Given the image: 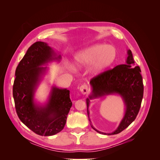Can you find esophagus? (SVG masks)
Instances as JSON below:
<instances>
[{
  "mask_svg": "<svg viewBox=\"0 0 160 160\" xmlns=\"http://www.w3.org/2000/svg\"><path fill=\"white\" fill-rule=\"evenodd\" d=\"M79 90H80V91L81 92V93L83 94V95H85V94H87V93H88V92H89L88 87V85H85V84L82 85L80 87Z\"/></svg>",
  "mask_w": 160,
  "mask_h": 160,
  "instance_id": "1",
  "label": "esophagus"
}]
</instances>
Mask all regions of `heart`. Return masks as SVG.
<instances>
[{
    "mask_svg": "<svg viewBox=\"0 0 160 160\" xmlns=\"http://www.w3.org/2000/svg\"><path fill=\"white\" fill-rule=\"evenodd\" d=\"M117 56L118 51L115 47L98 43L76 52L73 66L80 69L91 64L89 73L98 75L113 64Z\"/></svg>",
    "mask_w": 160,
    "mask_h": 160,
    "instance_id": "b5f03b06",
    "label": "heart"
}]
</instances>
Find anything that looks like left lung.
Here are the masks:
<instances>
[{
  "instance_id": "8db88e82",
  "label": "left lung",
  "mask_w": 160,
  "mask_h": 160,
  "mask_svg": "<svg viewBox=\"0 0 160 160\" xmlns=\"http://www.w3.org/2000/svg\"><path fill=\"white\" fill-rule=\"evenodd\" d=\"M125 63L115 67L92 79L90 81L91 92L86 99L88 114L91 128L103 135H115L127 128L136 118L141 106L143 95L142 77L139 66L135 62L131 50H128ZM111 94H118L122 98L125 105L124 115L115 131L111 133L101 132L92 125L89 119V103L91 100L105 98Z\"/></svg>"
}]
</instances>
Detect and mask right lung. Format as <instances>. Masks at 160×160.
<instances>
[{"label":"right lung","instance_id":"1","mask_svg":"<svg viewBox=\"0 0 160 160\" xmlns=\"http://www.w3.org/2000/svg\"><path fill=\"white\" fill-rule=\"evenodd\" d=\"M61 55L48 43L37 41L27 50L15 71L12 94L17 113L27 128L42 136H51L64 128L72 106L69 90L52 85L46 102L39 103L35 92L52 61L60 62Z\"/></svg>","mask_w":160,"mask_h":160}]
</instances>
